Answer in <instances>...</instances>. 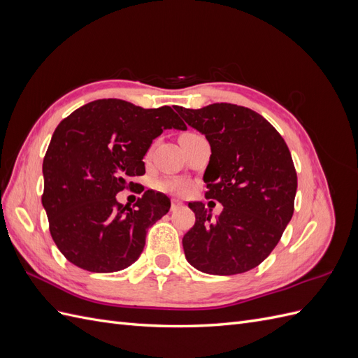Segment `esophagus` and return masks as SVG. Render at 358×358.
I'll return each instance as SVG.
<instances>
[{"label":"esophagus","mask_w":358,"mask_h":358,"mask_svg":"<svg viewBox=\"0 0 358 358\" xmlns=\"http://www.w3.org/2000/svg\"><path fill=\"white\" fill-rule=\"evenodd\" d=\"M179 206H182V201L179 199H171V209H176Z\"/></svg>","instance_id":"34e87169"}]
</instances>
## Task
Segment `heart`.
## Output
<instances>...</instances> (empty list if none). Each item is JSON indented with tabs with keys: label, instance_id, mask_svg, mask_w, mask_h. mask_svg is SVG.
<instances>
[{
	"label": "heart",
	"instance_id": "b5f03b06",
	"mask_svg": "<svg viewBox=\"0 0 358 358\" xmlns=\"http://www.w3.org/2000/svg\"><path fill=\"white\" fill-rule=\"evenodd\" d=\"M196 133H185L183 136H194ZM155 188L159 191L164 192H170V194H180L185 191L188 187L185 182H182L179 179H161L155 183Z\"/></svg>",
	"mask_w": 358,
	"mask_h": 358
}]
</instances>
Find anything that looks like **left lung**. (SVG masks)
Here are the masks:
<instances>
[{"mask_svg":"<svg viewBox=\"0 0 358 358\" xmlns=\"http://www.w3.org/2000/svg\"><path fill=\"white\" fill-rule=\"evenodd\" d=\"M175 109L209 140L206 199L224 206L212 221L204 203H188L196 213L182 239L188 263L210 275L248 272L273 251L294 212L297 173L289 149L275 127L248 107Z\"/></svg>","mask_w":358,"mask_h":358,"instance_id":"8db88e82","label":"left lung"}]
</instances>
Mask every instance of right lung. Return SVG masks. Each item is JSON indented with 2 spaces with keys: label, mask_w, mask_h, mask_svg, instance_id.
<instances>
[{
  "label": "right lung",
  "mask_w": 358,
  "mask_h": 358,
  "mask_svg": "<svg viewBox=\"0 0 358 358\" xmlns=\"http://www.w3.org/2000/svg\"><path fill=\"white\" fill-rule=\"evenodd\" d=\"M185 129L169 106L143 109L124 100H96L62 119L43 159L41 203L53 242L70 263L95 273L117 272L142 254L148 229L170 209L148 189L133 208L116 200L142 192L143 157L162 129Z\"/></svg>",
  "instance_id": "add662e5"
}]
</instances>
